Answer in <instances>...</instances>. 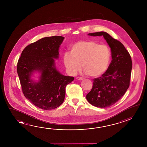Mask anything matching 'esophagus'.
I'll return each instance as SVG.
<instances>
[{"instance_id": "1", "label": "esophagus", "mask_w": 147, "mask_h": 147, "mask_svg": "<svg viewBox=\"0 0 147 147\" xmlns=\"http://www.w3.org/2000/svg\"><path fill=\"white\" fill-rule=\"evenodd\" d=\"M76 79L77 80H84V78H82V77H77L76 78Z\"/></svg>"}]
</instances>
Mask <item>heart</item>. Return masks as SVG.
Returning <instances> with one entry per match:
<instances>
[{"label": "heart", "instance_id": "1", "mask_svg": "<svg viewBox=\"0 0 147 147\" xmlns=\"http://www.w3.org/2000/svg\"><path fill=\"white\" fill-rule=\"evenodd\" d=\"M70 52L65 53L63 59L66 69L71 74H76L82 65L84 72L98 77L105 73L111 62L109 46L93 40L78 41L71 47Z\"/></svg>", "mask_w": 147, "mask_h": 147}]
</instances>
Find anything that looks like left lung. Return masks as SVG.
<instances>
[{
	"label": "left lung",
	"instance_id": "left-lung-1",
	"mask_svg": "<svg viewBox=\"0 0 147 147\" xmlns=\"http://www.w3.org/2000/svg\"><path fill=\"white\" fill-rule=\"evenodd\" d=\"M90 36H104L111 48L112 60L106 72L93 80L87 100L92 105L107 108L115 104L130 86L132 62L130 54L120 41L105 32L88 34Z\"/></svg>",
	"mask_w": 147,
	"mask_h": 147
}]
</instances>
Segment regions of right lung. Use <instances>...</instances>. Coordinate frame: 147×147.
Masks as SVG:
<instances>
[{
  "label": "right lung",
  "instance_id": "obj_1",
  "mask_svg": "<svg viewBox=\"0 0 147 147\" xmlns=\"http://www.w3.org/2000/svg\"><path fill=\"white\" fill-rule=\"evenodd\" d=\"M64 37H45L27 46L18 61L17 73L24 96L39 108H56L65 99V87L74 78L60 74L54 58L57 59L59 48ZM41 75L38 82L31 79L34 71Z\"/></svg>",
  "mask_w": 147,
  "mask_h": 147
}]
</instances>
